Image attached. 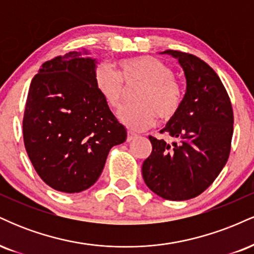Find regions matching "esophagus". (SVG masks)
I'll use <instances>...</instances> for the list:
<instances>
[{
    "label": "esophagus",
    "instance_id": "obj_1",
    "mask_svg": "<svg viewBox=\"0 0 254 254\" xmlns=\"http://www.w3.org/2000/svg\"><path fill=\"white\" fill-rule=\"evenodd\" d=\"M137 135L135 132H133V131H131V130H127V141H131V139H133L135 138Z\"/></svg>",
    "mask_w": 254,
    "mask_h": 254
}]
</instances>
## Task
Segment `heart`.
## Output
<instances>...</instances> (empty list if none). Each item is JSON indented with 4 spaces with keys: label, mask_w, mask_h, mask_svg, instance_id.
Segmentation results:
<instances>
[{
    "label": "heart",
    "mask_w": 254,
    "mask_h": 254,
    "mask_svg": "<svg viewBox=\"0 0 254 254\" xmlns=\"http://www.w3.org/2000/svg\"><path fill=\"white\" fill-rule=\"evenodd\" d=\"M141 82L133 100L118 111L122 123L135 130L147 129L155 123L156 116L168 121L177 115L184 100L182 86L173 70L164 62L150 56L121 60L117 70L101 63L94 70V84L111 109H117L124 95V84Z\"/></svg>",
    "instance_id": "1"
}]
</instances>
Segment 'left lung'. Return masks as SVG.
<instances>
[{"label": "left lung", "instance_id": "left-lung-1", "mask_svg": "<svg viewBox=\"0 0 254 254\" xmlns=\"http://www.w3.org/2000/svg\"><path fill=\"white\" fill-rule=\"evenodd\" d=\"M165 54L178 58L188 88L180 110L160 131L176 142L149 136L153 149L142 176L157 196L186 200L205 191L227 164L234 116L228 93L209 64L188 52Z\"/></svg>", "mask_w": 254, "mask_h": 254}]
</instances>
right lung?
Masks as SVG:
<instances>
[{
    "label": "right lung",
    "instance_id": "add662e5",
    "mask_svg": "<svg viewBox=\"0 0 254 254\" xmlns=\"http://www.w3.org/2000/svg\"><path fill=\"white\" fill-rule=\"evenodd\" d=\"M95 62L81 51L46 61L32 80L22 133L38 176L55 190L75 193L90 188L111 148L127 139L94 84Z\"/></svg>",
    "mask_w": 254,
    "mask_h": 254
}]
</instances>
